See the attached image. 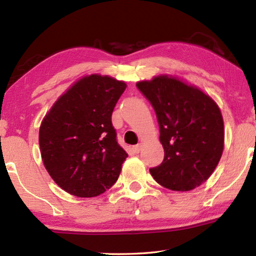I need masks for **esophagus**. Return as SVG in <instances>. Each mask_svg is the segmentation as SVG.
I'll list each match as a JSON object with an SVG mask.
<instances>
[{
	"instance_id": "esophagus-1",
	"label": "esophagus",
	"mask_w": 256,
	"mask_h": 256,
	"mask_svg": "<svg viewBox=\"0 0 256 256\" xmlns=\"http://www.w3.org/2000/svg\"><path fill=\"white\" fill-rule=\"evenodd\" d=\"M140 148H142V144H138V145H135V146H133V150H134V153H135V154H138V153H140Z\"/></svg>"
}]
</instances>
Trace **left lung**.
I'll use <instances>...</instances> for the list:
<instances>
[{"label": "left lung", "mask_w": 256, "mask_h": 256, "mask_svg": "<svg viewBox=\"0 0 256 256\" xmlns=\"http://www.w3.org/2000/svg\"><path fill=\"white\" fill-rule=\"evenodd\" d=\"M138 89L150 101L160 125L165 156L150 168L162 187L188 192L216 170L224 145V118L209 96L176 78L158 76L140 81Z\"/></svg>", "instance_id": "left-lung-1"}]
</instances>
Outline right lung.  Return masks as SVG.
<instances>
[{"mask_svg": "<svg viewBox=\"0 0 256 256\" xmlns=\"http://www.w3.org/2000/svg\"><path fill=\"white\" fill-rule=\"evenodd\" d=\"M126 84L108 76L77 81L55 102L40 128L42 162L64 192L96 197L111 188L128 157L111 116Z\"/></svg>", "mask_w": 256, "mask_h": 256, "instance_id": "right-lung-1", "label": "right lung"}]
</instances>
